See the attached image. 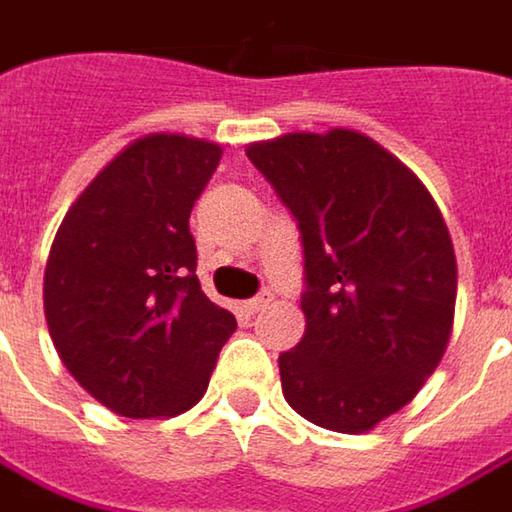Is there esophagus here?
Listing matches in <instances>:
<instances>
[{
  "label": "esophagus",
  "instance_id": "1",
  "mask_svg": "<svg viewBox=\"0 0 512 512\" xmlns=\"http://www.w3.org/2000/svg\"><path fill=\"white\" fill-rule=\"evenodd\" d=\"M268 303H271V294H259V297L247 300V303H244V309H247V314H256V311L265 309Z\"/></svg>",
  "mask_w": 512,
  "mask_h": 512
}]
</instances>
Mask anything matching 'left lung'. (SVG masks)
Masks as SVG:
<instances>
[{"instance_id": "obj_1", "label": "left lung", "mask_w": 512, "mask_h": 512, "mask_svg": "<svg viewBox=\"0 0 512 512\" xmlns=\"http://www.w3.org/2000/svg\"><path fill=\"white\" fill-rule=\"evenodd\" d=\"M303 241L306 335L279 355L285 402L314 425L370 431L440 364L457 262L428 189L355 130L288 133L247 148Z\"/></svg>"}]
</instances>
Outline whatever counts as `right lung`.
I'll return each instance as SVG.
<instances>
[{
  "mask_svg": "<svg viewBox=\"0 0 512 512\" xmlns=\"http://www.w3.org/2000/svg\"><path fill=\"white\" fill-rule=\"evenodd\" d=\"M221 163L212 142L154 133L107 163L57 230L43 303L57 355L130 420L189 411L236 332L201 291L192 206Z\"/></svg>",
  "mask_w": 512,
  "mask_h": 512,
  "instance_id": "right-lung-1",
  "label": "right lung"
}]
</instances>
